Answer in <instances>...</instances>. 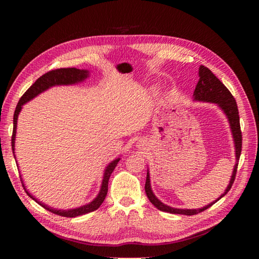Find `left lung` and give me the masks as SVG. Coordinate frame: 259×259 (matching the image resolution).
Listing matches in <instances>:
<instances>
[{
	"instance_id": "obj_1",
	"label": "left lung",
	"mask_w": 259,
	"mask_h": 259,
	"mask_svg": "<svg viewBox=\"0 0 259 259\" xmlns=\"http://www.w3.org/2000/svg\"><path fill=\"white\" fill-rule=\"evenodd\" d=\"M199 81L196 85V89L194 91V101H201V102H209L214 103L219 107V109L225 113L227 117L228 123L230 126V131H232L233 139H234V147H235V156H236V163L233 169V174L230 176L229 184L227 188L225 189L224 194L221 197L217 198L216 200L208 203L207 206L198 208V209H181V208H174L168 205H164L163 202L158 199L156 195L153 194L151 184H150V174L149 169L147 170V179H146V186L145 190L148 199L155 206L157 209L161 211H166L170 213H179V214H186V216H191V214L199 213L203 210H206L210 206H212L214 202H217L221 198L232 188V186L235 181L236 171H237L238 160L241 152V131H240V123H239V114H238V108L237 103H236L235 98L232 96V93L225 87L221 80H219L216 75H214L208 68L200 65L199 67Z\"/></svg>"
}]
</instances>
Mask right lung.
Listing matches in <instances>:
<instances>
[{
    "label": "right lung",
    "mask_w": 259,
    "mask_h": 259,
    "mask_svg": "<svg viewBox=\"0 0 259 259\" xmlns=\"http://www.w3.org/2000/svg\"><path fill=\"white\" fill-rule=\"evenodd\" d=\"M89 70L85 69H76V68H65V69H58V70H52L50 72H48L46 74H43L42 76H40L34 83H33L29 89L26 90V92L24 93L23 96L21 97L20 101L18 103V106L15 108L14 111V117H13V135H12V150H13V155H14V159L15 162L16 161V157H15V137H16V126H18V118L19 114L22 111V108L25 103H27L29 101H31L32 99H34L35 97H37L38 95H41L42 92L47 91L48 89H50L52 87H57V85H73L76 83H80V82H83L85 79H88L90 76L89 74ZM120 160V157L115 158L114 160H112L111 162H109L108 166L106 167L103 171V177H102V181H101V186H100V190H99V194L97 195V197L93 199L92 201H90L89 203H85L83 206L76 207V208H71V209H57L46 205L42 201H40L38 199L33 196L31 192L26 189V187L23 183V179L21 178L22 180V186L25 190V192L29 197H31L33 200L36 201L37 203L46 208L47 210L51 211L53 213L60 214V216L63 217H76V216H81V214H84L88 212L95 211L97 209L102 205V202L104 200V198L107 196L108 192V181L110 176H111L112 171L114 170L115 166ZM16 166L19 167V164L16 163ZM21 177V176H20Z\"/></svg>",
    "instance_id": "1"
}]
</instances>
